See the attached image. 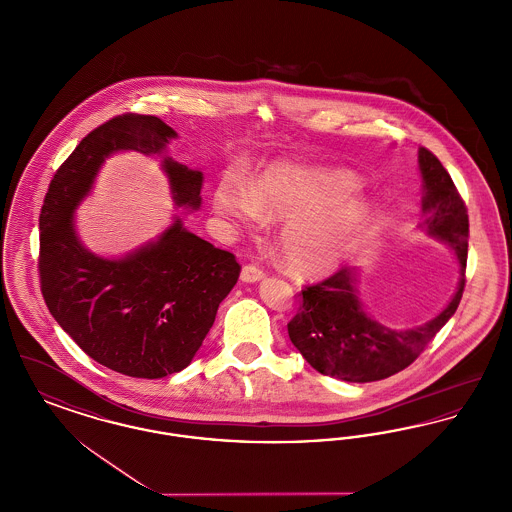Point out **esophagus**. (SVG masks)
I'll use <instances>...</instances> for the list:
<instances>
[{
    "instance_id": "esophagus-1",
    "label": "esophagus",
    "mask_w": 512,
    "mask_h": 512,
    "mask_svg": "<svg viewBox=\"0 0 512 512\" xmlns=\"http://www.w3.org/2000/svg\"><path fill=\"white\" fill-rule=\"evenodd\" d=\"M265 276V270L259 267V265H245L242 268V280L244 282H257Z\"/></svg>"
}]
</instances>
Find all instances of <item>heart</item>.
Instances as JSON below:
<instances>
[{
	"instance_id": "b5f03b06",
	"label": "heart",
	"mask_w": 512,
	"mask_h": 512,
	"mask_svg": "<svg viewBox=\"0 0 512 512\" xmlns=\"http://www.w3.org/2000/svg\"><path fill=\"white\" fill-rule=\"evenodd\" d=\"M357 188L359 180L349 172L272 165L255 190L242 176L224 174L215 207L245 226H259L263 209L290 219L280 238L288 263L303 272H324L345 259L368 219L365 199L349 197Z\"/></svg>"
}]
</instances>
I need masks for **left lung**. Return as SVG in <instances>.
Returning a JSON list of instances; mask_svg holds the SVG:
<instances>
[{"instance_id": "8db88e82", "label": "left lung", "mask_w": 512, "mask_h": 512, "mask_svg": "<svg viewBox=\"0 0 512 512\" xmlns=\"http://www.w3.org/2000/svg\"><path fill=\"white\" fill-rule=\"evenodd\" d=\"M418 165L424 180L420 228L455 249L463 270L459 290L426 324L390 330L366 315L353 268L341 267L322 282L305 286L299 309L288 322V334L320 374L345 382H376L401 372L416 361L461 303L468 255L466 205L430 149L420 147Z\"/></svg>"}]
</instances>
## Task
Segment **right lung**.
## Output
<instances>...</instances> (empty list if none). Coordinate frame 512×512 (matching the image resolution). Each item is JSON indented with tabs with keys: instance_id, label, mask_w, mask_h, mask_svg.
<instances>
[{
	"instance_id": "right-lung-1",
	"label": "right lung",
	"mask_w": 512,
	"mask_h": 512,
	"mask_svg": "<svg viewBox=\"0 0 512 512\" xmlns=\"http://www.w3.org/2000/svg\"><path fill=\"white\" fill-rule=\"evenodd\" d=\"M176 136L153 115L124 113L94 128L49 182L40 211V290L49 313L99 365L132 378H163L192 363L220 301L240 276L236 255L176 219L159 242L109 261L86 251L73 213L103 159L119 149L159 153ZM176 205L197 209L201 172L165 157Z\"/></svg>"
}]
</instances>
